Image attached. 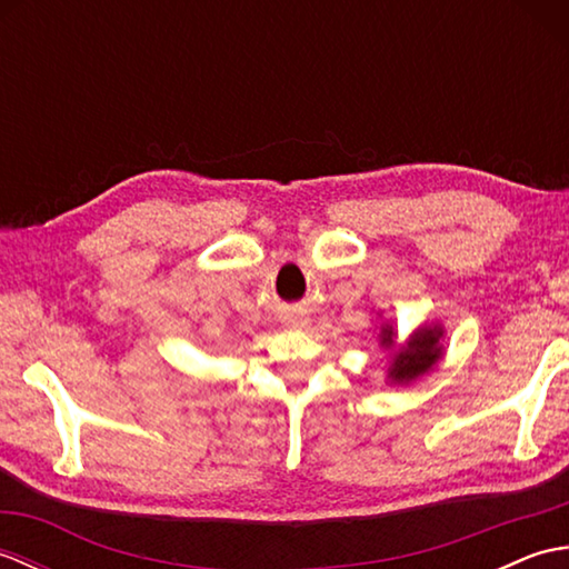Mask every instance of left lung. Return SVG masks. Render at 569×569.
Wrapping results in <instances>:
<instances>
[{"label":"left lung","mask_w":569,"mask_h":569,"mask_svg":"<svg viewBox=\"0 0 569 569\" xmlns=\"http://www.w3.org/2000/svg\"><path fill=\"white\" fill-rule=\"evenodd\" d=\"M442 328L440 325H422L408 337L403 347L396 349V332L391 325H383L379 335V345L383 349H393L389 361V381L391 383H413L426 377L432 367L442 359Z\"/></svg>","instance_id":"obj_1"}]
</instances>
